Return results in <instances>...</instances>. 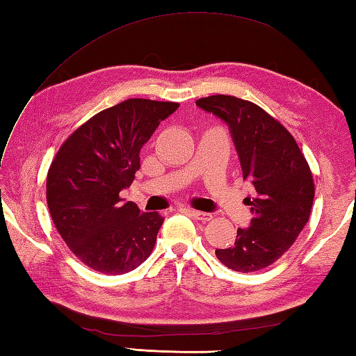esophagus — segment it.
Listing matches in <instances>:
<instances>
[{
	"label": "esophagus",
	"mask_w": 356,
	"mask_h": 356,
	"mask_svg": "<svg viewBox=\"0 0 356 356\" xmlns=\"http://www.w3.org/2000/svg\"><path fill=\"white\" fill-rule=\"evenodd\" d=\"M182 211H184V213H186L188 216L197 218V220H200V222H209L211 218H213V214L200 213V211H194V209H190V208H184Z\"/></svg>",
	"instance_id": "34e87169"
}]
</instances>
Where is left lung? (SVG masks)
<instances>
[{"label": "left lung", "instance_id": "obj_1", "mask_svg": "<svg viewBox=\"0 0 356 356\" xmlns=\"http://www.w3.org/2000/svg\"><path fill=\"white\" fill-rule=\"evenodd\" d=\"M195 105L231 128L243 177L255 188L251 226L237 229L236 243L216 249L226 268L257 272L270 266L303 231L315 195L312 171L293 136L259 105L228 95L200 97Z\"/></svg>", "mask_w": 356, "mask_h": 356}]
</instances>
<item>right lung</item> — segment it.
<instances>
[{"mask_svg":"<svg viewBox=\"0 0 356 356\" xmlns=\"http://www.w3.org/2000/svg\"><path fill=\"white\" fill-rule=\"evenodd\" d=\"M177 102L127 99L76 128L50 163L47 205L65 245L107 275L130 272L153 252L163 218L119 193L140 168V148Z\"/></svg>","mask_w":356,"mask_h":356,"instance_id":"right-lung-1","label":"right lung"}]
</instances>
